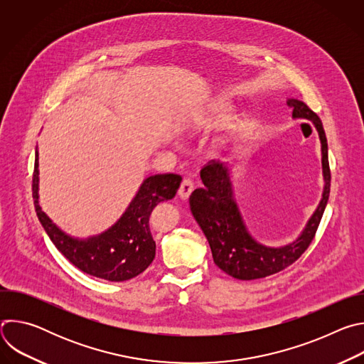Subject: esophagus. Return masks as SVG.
I'll return each mask as SVG.
<instances>
[{"instance_id":"34e87169","label":"esophagus","mask_w":364,"mask_h":364,"mask_svg":"<svg viewBox=\"0 0 364 364\" xmlns=\"http://www.w3.org/2000/svg\"><path fill=\"white\" fill-rule=\"evenodd\" d=\"M193 188H194V184H193V181H191L190 178H184V180L181 181V184H180V188H178V196H180L181 198H188V196L191 194Z\"/></svg>"}]
</instances>
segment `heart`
I'll return each mask as SVG.
<instances>
[{"label": "heart", "mask_w": 364, "mask_h": 364, "mask_svg": "<svg viewBox=\"0 0 364 364\" xmlns=\"http://www.w3.org/2000/svg\"><path fill=\"white\" fill-rule=\"evenodd\" d=\"M219 119H220V121L228 119V109H222V112H220V115H219Z\"/></svg>", "instance_id": "heart-1"}]
</instances>
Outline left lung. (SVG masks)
<instances>
[{"instance_id": "left-lung-1", "label": "left lung", "mask_w": 364, "mask_h": 364, "mask_svg": "<svg viewBox=\"0 0 364 364\" xmlns=\"http://www.w3.org/2000/svg\"><path fill=\"white\" fill-rule=\"evenodd\" d=\"M287 103L294 109V118L309 119L317 128L321 139L323 173L326 180L323 198L317 210L295 242L282 247H267L252 239L233 200L228 168L219 161L212 160L201 168L200 177L204 187L196 188L190 196L191 213L209 240L215 264L223 272L240 281L265 278L292 265L313 242L328 201L331 171L323 122L304 102L289 99Z\"/></svg>"}]
</instances>
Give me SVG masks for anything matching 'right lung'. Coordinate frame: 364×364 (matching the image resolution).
I'll list each match as a JSON object with an SVG mask.
<instances>
[{"label": "right lung", "instance_id": "right-lung-1", "mask_svg": "<svg viewBox=\"0 0 364 364\" xmlns=\"http://www.w3.org/2000/svg\"><path fill=\"white\" fill-rule=\"evenodd\" d=\"M38 157L33 171V198L41 226L69 262L80 271L107 281L121 282L144 272L155 257V242L149 230V215L159 203L176 196L181 183L178 174L148 177L122 218L105 233L87 240L65 235L38 204Z\"/></svg>", "mask_w": 364, "mask_h": 364}]
</instances>
